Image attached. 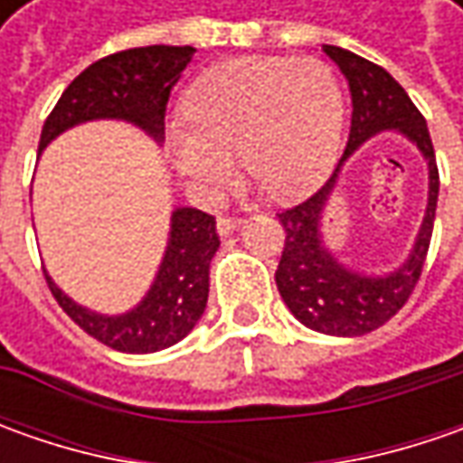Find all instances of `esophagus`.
Instances as JSON below:
<instances>
[{"instance_id": "34e87169", "label": "esophagus", "mask_w": 463, "mask_h": 463, "mask_svg": "<svg viewBox=\"0 0 463 463\" xmlns=\"http://www.w3.org/2000/svg\"><path fill=\"white\" fill-rule=\"evenodd\" d=\"M241 226V219H234V216H219L216 219V232L226 237V234H232V232H237Z\"/></svg>"}]
</instances>
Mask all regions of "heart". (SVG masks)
I'll use <instances>...</instances> for the list:
<instances>
[{
	"instance_id": "b5f03b06",
	"label": "heart",
	"mask_w": 463,
	"mask_h": 463,
	"mask_svg": "<svg viewBox=\"0 0 463 463\" xmlns=\"http://www.w3.org/2000/svg\"><path fill=\"white\" fill-rule=\"evenodd\" d=\"M185 126L167 136L175 169L190 187L216 198L234 169L255 175L278 201L322 185L337 162L345 98L319 59L240 56L205 69L183 99Z\"/></svg>"
}]
</instances>
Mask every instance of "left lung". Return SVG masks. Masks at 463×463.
<instances>
[{
	"mask_svg": "<svg viewBox=\"0 0 463 463\" xmlns=\"http://www.w3.org/2000/svg\"><path fill=\"white\" fill-rule=\"evenodd\" d=\"M322 51L340 66L350 87V136L345 154L325 187L317 190L309 201L278 213L280 226L286 232V244L278 262L276 286L286 307L304 327L335 337H358L389 322L415 291L430 247L440 183L425 118L420 116L415 102L402 90L400 81L386 69L355 56L353 51L337 45H322ZM382 130H397L412 140L426 156L429 205L408 260L392 274L368 277L347 269L331 255L321 234V216L342 165L368 137Z\"/></svg>",
	"mask_w": 463,
	"mask_h": 463,
	"instance_id": "1",
	"label": "left lung"
}]
</instances>
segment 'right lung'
<instances>
[{
	"label": "right lung",
	"mask_w": 463,
	"mask_h": 463,
	"mask_svg": "<svg viewBox=\"0 0 463 463\" xmlns=\"http://www.w3.org/2000/svg\"><path fill=\"white\" fill-rule=\"evenodd\" d=\"M193 45H146L105 56L71 81L45 120L38 152L87 120H126L159 144L172 87L193 59ZM219 250L216 222L198 208H175L165 258L152 288L123 314H99L77 304L45 273L48 288L87 335L120 353H156L175 345L203 317L208 270Z\"/></svg>",
	"instance_id": "add662e5"
}]
</instances>
